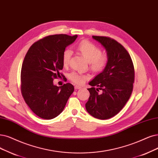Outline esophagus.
I'll return each mask as SVG.
<instances>
[{"mask_svg":"<svg viewBox=\"0 0 158 158\" xmlns=\"http://www.w3.org/2000/svg\"><path fill=\"white\" fill-rule=\"evenodd\" d=\"M81 88V86H79V85H75V89H80Z\"/></svg>","mask_w":158,"mask_h":158,"instance_id":"1","label":"esophagus"}]
</instances>
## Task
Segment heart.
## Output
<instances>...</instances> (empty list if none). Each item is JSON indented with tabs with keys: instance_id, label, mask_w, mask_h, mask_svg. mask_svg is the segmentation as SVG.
Segmentation results:
<instances>
[{
	"instance_id": "obj_1",
	"label": "heart",
	"mask_w": 158,
	"mask_h": 158,
	"mask_svg": "<svg viewBox=\"0 0 158 158\" xmlns=\"http://www.w3.org/2000/svg\"><path fill=\"white\" fill-rule=\"evenodd\" d=\"M76 49L89 62L90 68L93 72L101 73L107 67L109 62L108 56L106 54H102L100 48L89 41H81L76 47ZM72 55V50L68 48L63 51L62 59L64 66L69 65ZM88 78V75L76 72H72L69 74V80L79 85L84 83Z\"/></svg>"
}]
</instances>
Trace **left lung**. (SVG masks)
<instances>
[{
  "mask_svg": "<svg viewBox=\"0 0 158 158\" xmlns=\"http://www.w3.org/2000/svg\"><path fill=\"white\" fill-rule=\"evenodd\" d=\"M92 38L106 49L109 62L106 69L89 83L92 87L88 89L90 97L85 107L94 118L106 120L117 114L130 99L135 70L130 54L120 44L109 37Z\"/></svg>",
  "mask_w": 158,
  "mask_h": 158,
  "instance_id": "1",
  "label": "left lung"
}]
</instances>
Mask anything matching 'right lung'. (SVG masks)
Returning <instances> with one entry per match:
<instances>
[{"mask_svg": "<svg viewBox=\"0 0 158 158\" xmlns=\"http://www.w3.org/2000/svg\"><path fill=\"white\" fill-rule=\"evenodd\" d=\"M77 37L46 36L34 43L27 52L21 72V91L25 103L40 118L50 120L59 115L73 92L72 84L57 86L53 79L60 76L63 51Z\"/></svg>", "mask_w": 158, "mask_h": 158, "instance_id": "add662e5", "label": "right lung"}]
</instances>
